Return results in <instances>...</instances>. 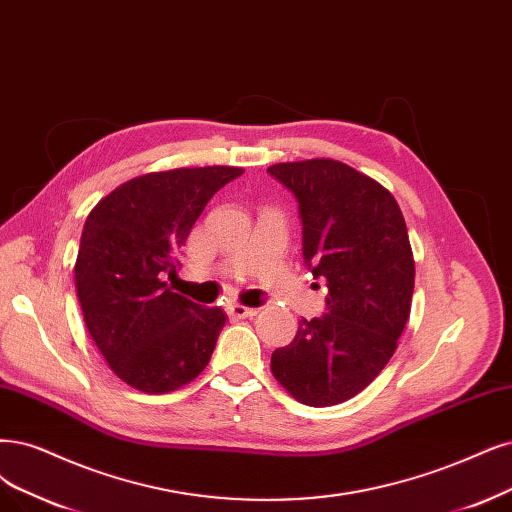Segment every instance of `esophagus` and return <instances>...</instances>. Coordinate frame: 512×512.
<instances>
[{
    "mask_svg": "<svg viewBox=\"0 0 512 512\" xmlns=\"http://www.w3.org/2000/svg\"><path fill=\"white\" fill-rule=\"evenodd\" d=\"M227 314H230V318H251L257 314V310L240 306V304H232V306H227Z\"/></svg>",
    "mask_w": 512,
    "mask_h": 512,
    "instance_id": "1",
    "label": "esophagus"
}]
</instances>
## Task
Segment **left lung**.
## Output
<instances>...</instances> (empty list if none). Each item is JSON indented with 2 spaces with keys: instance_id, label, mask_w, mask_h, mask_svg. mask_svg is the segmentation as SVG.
<instances>
[{
  "instance_id": "8db88e82",
  "label": "left lung",
  "mask_w": 512,
  "mask_h": 512,
  "mask_svg": "<svg viewBox=\"0 0 512 512\" xmlns=\"http://www.w3.org/2000/svg\"><path fill=\"white\" fill-rule=\"evenodd\" d=\"M268 173L295 196L304 261L329 289L327 312L301 320L293 342L274 350L272 373L299 403H344L380 375L407 325V225L388 189L348 164L316 158Z\"/></svg>"
}]
</instances>
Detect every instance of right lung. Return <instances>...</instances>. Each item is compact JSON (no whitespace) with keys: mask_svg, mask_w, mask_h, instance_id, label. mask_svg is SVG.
Masks as SVG:
<instances>
[{"mask_svg":"<svg viewBox=\"0 0 512 512\" xmlns=\"http://www.w3.org/2000/svg\"><path fill=\"white\" fill-rule=\"evenodd\" d=\"M242 173L234 166L149 173L113 189L88 215L75 287L92 342L128 386L164 394L211 361L225 312L173 293L166 276H177L206 202Z\"/></svg>","mask_w":512,"mask_h":512,"instance_id":"add662e5","label":"right lung"}]
</instances>
